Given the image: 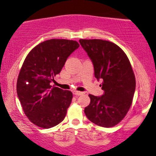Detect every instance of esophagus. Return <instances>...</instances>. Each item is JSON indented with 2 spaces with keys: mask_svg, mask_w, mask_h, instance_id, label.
I'll return each mask as SVG.
<instances>
[{
  "mask_svg": "<svg viewBox=\"0 0 156 156\" xmlns=\"http://www.w3.org/2000/svg\"><path fill=\"white\" fill-rule=\"evenodd\" d=\"M73 94L76 95V96H80V95L83 94V92H81V91H73Z\"/></svg>",
  "mask_w": 156,
  "mask_h": 156,
  "instance_id": "34e87169",
  "label": "esophagus"
}]
</instances>
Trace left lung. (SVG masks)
Returning <instances> with one entry per match:
<instances>
[{
  "instance_id": "1",
  "label": "left lung",
  "mask_w": 156,
  "mask_h": 156,
  "mask_svg": "<svg viewBox=\"0 0 156 156\" xmlns=\"http://www.w3.org/2000/svg\"><path fill=\"white\" fill-rule=\"evenodd\" d=\"M91 60L97 80H102L104 93L89 94L91 102L85 108L90 121L103 127L117 125L131 106L135 91V78L131 64L123 50L111 41L101 39H80Z\"/></svg>"
}]
</instances>
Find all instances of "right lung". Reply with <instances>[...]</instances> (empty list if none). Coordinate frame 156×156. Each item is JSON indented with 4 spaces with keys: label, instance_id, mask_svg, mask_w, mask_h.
Masks as SVG:
<instances>
[{
    "label": "right lung",
    "instance_id": "1",
    "mask_svg": "<svg viewBox=\"0 0 156 156\" xmlns=\"http://www.w3.org/2000/svg\"><path fill=\"white\" fill-rule=\"evenodd\" d=\"M79 47L76 41L54 38L40 43L27 56L16 89L25 115L35 125L49 129L65 119L73 94L50 83Z\"/></svg>",
    "mask_w": 156,
    "mask_h": 156
}]
</instances>
